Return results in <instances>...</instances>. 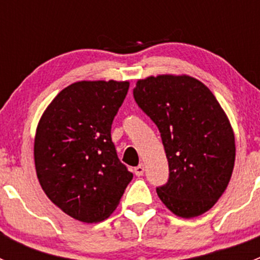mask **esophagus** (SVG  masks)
I'll return each mask as SVG.
<instances>
[{"instance_id": "esophagus-1", "label": "esophagus", "mask_w": 260, "mask_h": 260, "mask_svg": "<svg viewBox=\"0 0 260 260\" xmlns=\"http://www.w3.org/2000/svg\"><path fill=\"white\" fill-rule=\"evenodd\" d=\"M135 174L136 176H143V174H145V166L143 165H138L137 167L135 169Z\"/></svg>"}]
</instances>
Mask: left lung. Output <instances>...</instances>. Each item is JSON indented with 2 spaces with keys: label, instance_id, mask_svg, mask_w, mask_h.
I'll list each match as a JSON object with an SVG mask.
<instances>
[{
  "label": "left lung",
  "instance_id": "left-lung-1",
  "mask_svg": "<svg viewBox=\"0 0 260 260\" xmlns=\"http://www.w3.org/2000/svg\"><path fill=\"white\" fill-rule=\"evenodd\" d=\"M133 96L161 133L169 181L156 188L175 215L210 210L226 188L235 161V138L210 89L187 75L138 80Z\"/></svg>",
  "mask_w": 260,
  "mask_h": 260
}]
</instances>
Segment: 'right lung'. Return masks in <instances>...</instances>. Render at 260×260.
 <instances>
[{
    "instance_id": "add662e5",
    "label": "right lung",
    "mask_w": 260,
    "mask_h": 260,
    "mask_svg": "<svg viewBox=\"0 0 260 260\" xmlns=\"http://www.w3.org/2000/svg\"><path fill=\"white\" fill-rule=\"evenodd\" d=\"M128 88V81H78L55 96L39 122V182L57 208L79 221L107 219L133 179L111 137Z\"/></svg>"
}]
</instances>
